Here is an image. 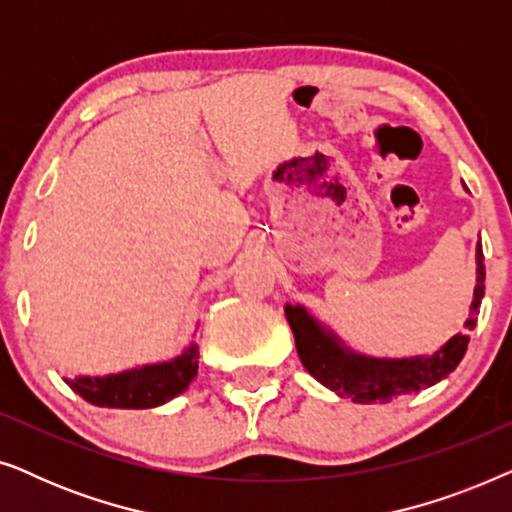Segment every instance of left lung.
Returning a JSON list of instances; mask_svg holds the SVG:
<instances>
[{"instance_id":"left-lung-1","label":"left lung","mask_w":512,"mask_h":512,"mask_svg":"<svg viewBox=\"0 0 512 512\" xmlns=\"http://www.w3.org/2000/svg\"><path fill=\"white\" fill-rule=\"evenodd\" d=\"M475 263H478V270H475L478 284H475L471 312L464 324L468 331H473L478 324L480 303L485 296V256H482L480 242L475 247ZM284 312L307 373L338 396L352 398L354 403H389L433 387L459 366L468 347V335L457 333L429 356L375 359V356L349 349L331 328L314 319L303 305L286 303Z\"/></svg>"}]
</instances>
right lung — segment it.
<instances>
[{
    "instance_id": "add662e5",
    "label": "right lung",
    "mask_w": 512,
    "mask_h": 512,
    "mask_svg": "<svg viewBox=\"0 0 512 512\" xmlns=\"http://www.w3.org/2000/svg\"><path fill=\"white\" fill-rule=\"evenodd\" d=\"M198 345L191 342L184 352L163 363H149L111 373L104 377H74L65 380L72 391L83 401L100 405V408H123V410H144L158 408L174 396L184 394L188 384L198 375Z\"/></svg>"
}]
</instances>
